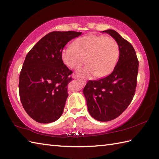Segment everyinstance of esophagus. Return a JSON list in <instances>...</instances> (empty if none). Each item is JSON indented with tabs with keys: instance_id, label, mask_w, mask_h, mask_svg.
Returning <instances> with one entry per match:
<instances>
[{
	"instance_id": "obj_1",
	"label": "esophagus",
	"mask_w": 159,
	"mask_h": 159,
	"mask_svg": "<svg viewBox=\"0 0 159 159\" xmlns=\"http://www.w3.org/2000/svg\"><path fill=\"white\" fill-rule=\"evenodd\" d=\"M78 80H79V81H80V82H81L82 83H86V81H85V80H83V79H78Z\"/></svg>"
}]
</instances>
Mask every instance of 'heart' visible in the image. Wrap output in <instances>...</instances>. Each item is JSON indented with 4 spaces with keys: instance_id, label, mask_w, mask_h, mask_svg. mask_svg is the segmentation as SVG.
<instances>
[{
    "instance_id": "heart-1",
    "label": "heart",
    "mask_w": 159,
    "mask_h": 159,
    "mask_svg": "<svg viewBox=\"0 0 159 159\" xmlns=\"http://www.w3.org/2000/svg\"><path fill=\"white\" fill-rule=\"evenodd\" d=\"M119 57L120 46L116 39L93 34L78 39L61 53L63 63L72 70L79 69L87 59L89 65L76 72V76L83 78L107 75L116 67Z\"/></svg>"
}]
</instances>
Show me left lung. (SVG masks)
I'll use <instances>...</instances> for the list:
<instances>
[{"instance_id":"1","label":"left lung","mask_w":159,"mask_h":159,"mask_svg":"<svg viewBox=\"0 0 159 159\" xmlns=\"http://www.w3.org/2000/svg\"><path fill=\"white\" fill-rule=\"evenodd\" d=\"M109 34L120 46V57L113 72L97 80H89L83 92L87 109L94 119L108 121L116 119L126 109L135 92L139 61L133 46L112 29Z\"/></svg>"}]
</instances>
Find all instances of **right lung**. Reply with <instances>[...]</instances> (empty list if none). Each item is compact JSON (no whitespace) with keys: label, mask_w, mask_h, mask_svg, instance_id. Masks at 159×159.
<instances>
[{"label":"right lung","mask_w":159,"mask_h":159,"mask_svg":"<svg viewBox=\"0 0 159 159\" xmlns=\"http://www.w3.org/2000/svg\"><path fill=\"white\" fill-rule=\"evenodd\" d=\"M81 32L53 31L42 38L26 56L20 74L19 94L33 120L48 124L61 116L72 72L61 59L67 42Z\"/></svg>","instance_id":"add662e5"}]
</instances>
